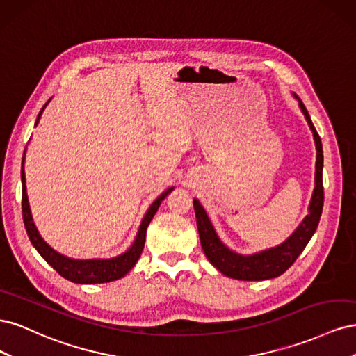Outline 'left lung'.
Instances as JSON below:
<instances>
[{
  "label": "left lung",
  "instance_id": "left-lung-1",
  "mask_svg": "<svg viewBox=\"0 0 356 356\" xmlns=\"http://www.w3.org/2000/svg\"><path fill=\"white\" fill-rule=\"evenodd\" d=\"M294 98L298 101L301 113L305 114L306 122L314 134L315 145H316V165H315V188L312 193V199L309 203V213L298 224V227L293 232L288 239L273 248L258 251L254 254H239L232 251L229 246H225L220 236L215 232L213 225L208 217L207 211L202 207L197 199H193L195 207L197 230L200 236L202 250L207 255L209 263L220 270L222 275L238 279V281H266L281 276L284 272L293 266L297 257L303 252L306 245L312 239V236L316 232L319 218L324 207V187H322V168H324V154H322L321 138L316 129L310 120V115L306 110L305 104L296 93Z\"/></svg>",
  "mask_w": 356,
  "mask_h": 356
}]
</instances>
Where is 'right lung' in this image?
<instances>
[{"mask_svg": "<svg viewBox=\"0 0 356 356\" xmlns=\"http://www.w3.org/2000/svg\"><path fill=\"white\" fill-rule=\"evenodd\" d=\"M49 102H50V99L41 108L37 120H35V126L38 124L41 114H42V111H44L46 106L49 105ZM24 163H25V153H24V159H22V170H20V178H22V215H24V222H25L28 238H29L31 243L34 245L35 250L38 251V254L44 258V260L53 268H55V270L62 277L68 279V281H71L74 284H105V282L117 281V279H120L131 272L132 267L136 264L138 258L143 254L147 227H148L149 221L153 220L161 200H163L169 195V193L175 188V187H169L168 190L161 193V195L152 204H149V208L147 209L141 224H139V229L135 236L134 243L129 246L124 252H122L120 255H115L113 258H88V260H79V258H71V257H67V255L58 252L56 250H53V248L44 239H42L41 234L38 233L35 224H34V220H32V213H31V208H29V202H28Z\"/></svg>", "mask_w": 356, "mask_h": 356, "instance_id": "1", "label": "right lung"}]
</instances>
